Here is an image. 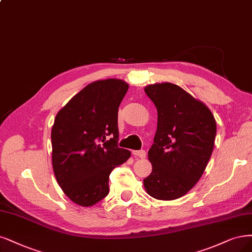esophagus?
<instances>
[{
	"instance_id": "obj_1",
	"label": "esophagus",
	"mask_w": 252,
	"mask_h": 252,
	"mask_svg": "<svg viewBox=\"0 0 252 252\" xmlns=\"http://www.w3.org/2000/svg\"><path fill=\"white\" fill-rule=\"evenodd\" d=\"M132 154L135 156V158H146V151L145 150L132 151Z\"/></svg>"
}]
</instances>
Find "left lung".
<instances>
[{"mask_svg":"<svg viewBox=\"0 0 252 252\" xmlns=\"http://www.w3.org/2000/svg\"><path fill=\"white\" fill-rule=\"evenodd\" d=\"M158 109V129L148 152L147 194L158 200L185 196L201 178L213 153L216 120L203 102L170 82L145 86Z\"/></svg>","mask_w":252,"mask_h":252,"instance_id":"8db88e82","label":"left lung"}]
</instances>
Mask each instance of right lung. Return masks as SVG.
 Listing matches in <instances>:
<instances>
[{
	"instance_id": "add662e5",
	"label": "right lung",
	"mask_w": 252,
	"mask_h": 252,
	"mask_svg": "<svg viewBox=\"0 0 252 252\" xmlns=\"http://www.w3.org/2000/svg\"><path fill=\"white\" fill-rule=\"evenodd\" d=\"M128 88L115 78L94 81L55 117L52 166L59 187L78 205L92 206L107 196L111 171L131 155L118 147V109Z\"/></svg>"
}]
</instances>
